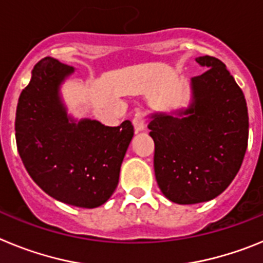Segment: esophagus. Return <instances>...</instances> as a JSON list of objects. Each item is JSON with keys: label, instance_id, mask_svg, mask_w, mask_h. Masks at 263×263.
I'll list each match as a JSON object with an SVG mask.
<instances>
[{"label": "esophagus", "instance_id": "34e87169", "mask_svg": "<svg viewBox=\"0 0 263 263\" xmlns=\"http://www.w3.org/2000/svg\"><path fill=\"white\" fill-rule=\"evenodd\" d=\"M133 126H134V130H136L137 133H139V132H143L145 130V120H143V113H141V111H137L136 115H134L133 117Z\"/></svg>", "mask_w": 263, "mask_h": 263}]
</instances>
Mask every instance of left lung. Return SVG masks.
I'll return each mask as SVG.
<instances>
[{"label": "left lung", "instance_id": "1", "mask_svg": "<svg viewBox=\"0 0 263 263\" xmlns=\"http://www.w3.org/2000/svg\"><path fill=\"white\" fill-rule=\"evenodd\" d=\"M195 60L206 71L190 80L188 105L147 116L158 187L176 204L222 194L242 164L249 137L245 96L224 63L208 55Z\"/></svg>", "mask_w": 263, "mask_h": 263}]
</instances>
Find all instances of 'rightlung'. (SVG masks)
Here are the masks:
<instances>
[{
	"label": "right lung",
	"instance_id": "right-lung-1",
	"mask_svg": "<svg viewBox=\"0 0 263 263\" xmlns=\"http://www.w3.org/2000/svg\"><path fill=\"white\" fill-rule=\"evenodd\" d=\"M75 68L53 58L34 67L15 113V139L27 173L51 197L80 208L109 200L134 136L129 120L105 126L75 118L62 96L63 83Z\"/></svg>",
	"mask_w": 263,
	"mask_h": 263
}]
</instances>
